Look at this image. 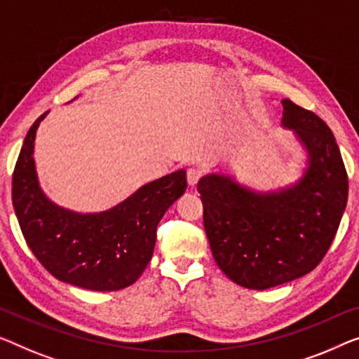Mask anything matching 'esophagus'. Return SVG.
Segmentation results:
<instances>
[{"instance_id": "1", "label": "esophagus", "mask_w": 359, "mask_h": 359, "mask_svg": "<svg viewBox=\"0 0 359 359\" xmlns=\"http://www.w3.org/2000/svg\"><path fill=\"white\" fill-rule=\"evenodd\" d=\"M201 177H203V170L200 168H190L187 170V180H189V184L191 187H195Z\"/></svg>"}]
</instances>
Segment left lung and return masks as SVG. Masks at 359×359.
Listing matches in <instances>:
<instances>
[{"label":"left lung","mask_w":359,"mask_h":359,"mask_svg":"<svg viewBox=\"0 0 359 359\" xmlns=\"http://www.w3.org/2000/svg\"><path fill=\"white\" fill-rule=\"evenodd\" d=\"M282 106V126L295 130L308 149V169L295 185L255 194L226 175L198 182L214 261L232 282L255 290L311 272L332 245L348 198V175L332 130L290 100Z\"/></svg>","instance_id":"left-lung-1"}]
</instances>
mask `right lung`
I'll return each instance as SVG.
<instances>
[{
    "mask_svg": "<svg viewBox=\"0 0 359 359\" xmlns=\"http://www.w3.org/2000/svg\"><path fill=\"white\" fill-rule=\"evenodd\" d=\"M41 114L27 132L13 174V205L35 258L62 282L87 290L114 292L132 285L153 256L156 227L184 195V169L143 185L109 211L80 214L56 206L35 172L34 142Z\"/></svg>",
    "mask_w": 359,
    "mask_h": 359,
    "instance_id": "right-lung-1",
    "label": "right lung"
}]
</instances>
